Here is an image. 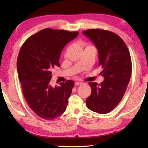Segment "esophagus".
I'll use <instances>...</instances> for the list:
<instances>
[{"label": "esophagus", "instance_id": "esophagus-1", "mask_svg": "<svg viewBox=\"0 0 148 148\" xmlns=\"http://www.w3.org/2000/svg\"><path fill=\"white\" fill-rule=\"evenodd\" d=\"M83 83L82 82H76L75 83V85L77 86V85H81V84H82Z\"/></svg>", "mask_w": 148, "mask_h": 148}]
</instances>
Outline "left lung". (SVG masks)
Here are the masks:
<instances>
[{
	"instance_id": "1",
	"label": "left lung",
	"mask_w": 148,
	"mask_h": 148,
	"mask_svg": "<svg viewBox=\"0 0 148 148\" xmlns=\"http://www.w3.org/2000/svg\"><path fill=\"white\" fill-rule=\"evenodd\" d=\"M98 50L99 66L104 80L89 83L92 93L86 100L87 108L99 114L112 111L126 92L132 74V60L126 44L117 34L102 29L84 30Z\"/></svg>"
}]
</instances>
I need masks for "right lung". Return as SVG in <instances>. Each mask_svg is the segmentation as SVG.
I'll list each match as a JSON object with an SVG mask.
<instances>
[{
	"label": "right lung",
	"mask_w": 148,
	"mask_h": 148,
	"mask_svg": "<svg viewBox=\"0 0 148 148\" xmlns=\"http://www.w3.org/2000/svg\"><path fill=\"white\" fill-rule=\"evenodd\" d=\"M79 35L77 32L45 29L29 37L19 52L17 71L22 92L30 109L44 119H54L65 111L73 81L52 87V71L59 67L64 46Z\"/></svg>",
	"instance_id": "obj_1"
}]
</instances>
